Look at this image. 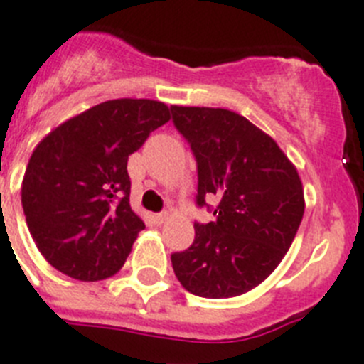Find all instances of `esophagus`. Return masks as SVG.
Masks as SVG:
<instances>
[{
	"mask_svg": "<svg viewBox=\"0 0 364 364\" xmlns=\"http://www.w3.org/2000/svg\"><path fill=\"white\" fill-rule=\"evenodd\" d=\"M169 219V212H160L154 215V220H156L158 225H161V223H166V220Z\"/></svg>",
	"mask_w": 364,
	"mask_h": 364,
	"instance_id": "obj_1",
	"label": "esophagus"
}]
</instances>
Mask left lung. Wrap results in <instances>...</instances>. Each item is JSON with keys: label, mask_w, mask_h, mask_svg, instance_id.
<instances>
[{"label": "left lung", "mask_w": 364, "mask_h": 364, "mask_svg": "<svg viewBox=\"0 0 364 364\" xmlns=\"http://www.w3.org/2000/svg\"><path fill=\"white\" fill-rule=\"evenodd\" d=\"M197 160V206L217 198L215 220L195 223V241L171 254L182 287L232 298L259 285L293 243L304 217L296 167L274 139L225 108L171 107Z\"/></svg>", "instance_id": "obj_1"}]
</instances>
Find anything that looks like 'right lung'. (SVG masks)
Wrapping results in <instances>:
<instances>
[{
  "label": "right lung",
  "instance_id": "obj_1",
  "mask_svg": "<svg viewBox=\"0 0 364 364\" xmlns=\"http://www.w3.org/2000/svg\"><path fill=\"white\" fill-rule=\"evenodd\" d=\"M171 119L151 99H114L64 121L36 145L21 182L34 243L62 274L97 282L119 271L145 228L129 203L127 161Z\"/></svg>",
  "mask_w": 364,
  "mask_h": 364
}]
</instances>
